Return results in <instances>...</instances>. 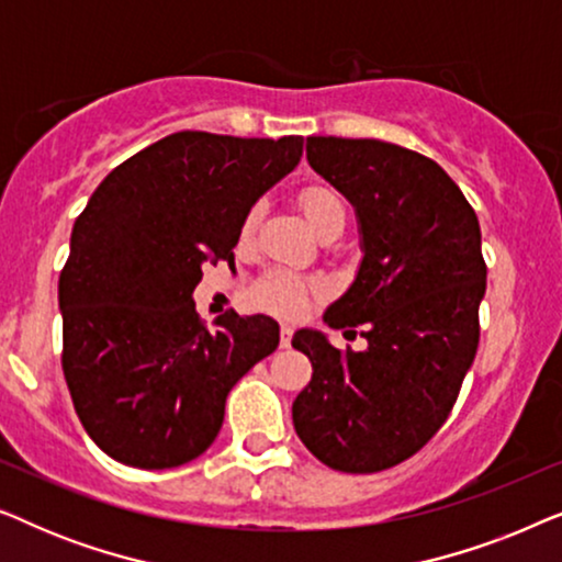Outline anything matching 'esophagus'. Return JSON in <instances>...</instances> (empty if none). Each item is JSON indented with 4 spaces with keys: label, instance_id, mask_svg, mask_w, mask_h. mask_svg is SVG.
I'll return each mask as SVG.
<instances>
[{
    "label": "esophagus",
    "instance_id": "obj_1",
    "mask_svg": "<svg viewBox=\"0 0 562 562\" xmlns=\"http://www.w3.org/2000/svg\"><path fill=\"white\" fill-rule=\"evenodd\" d=\"M291 337H294V329H291L289 325H281V348H289Z\"/></svg>",
    "mask_w": 562,
    "mask_h": 562
}]
</instances>
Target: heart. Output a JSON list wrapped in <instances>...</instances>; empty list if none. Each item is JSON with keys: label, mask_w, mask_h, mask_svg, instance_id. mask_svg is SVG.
<instances>
[{"label": "heart", "mask_w": 562, "mask_h": 562, "mask_svg": "<svg viewBox=\"0 0 562 562\" xmlns=\"http://www.w3.org/2000/svg\"><path fill=\"white\" fill-rule=\"evenodd\" d=\"M299 202H302V210L310 220V225L322 233L327 227H345V220H348V206H345V199L337 194L335 189L329 187H306L299 194ZM260 220H263V204H252L248 212H245L240 235L243 240H248L256 233ZM325 291V283L317 279H304V276L289 273V271H273L268 273L263 281L256 283L252 289V304L260 306V310L281 314V317H299L306 310L312 296H319Z\"/></svg>", "instance_id": "obj_1"}]
</instances>
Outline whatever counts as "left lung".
<instances>
[{"label":"left lung","instance_id":"8db88e82","mask_svg":"<svg viewBox=\"0 0 562 562\" xmlns=\"http://www.w3.org/2000/svg\"><path fill=\"white\" fill-rule=\"evenodd\" d=\"M312 168L356 206L363 263L329 306L363 352L299 329L312 381L294 402L306 450L342 473L389 471L445 425L479 350L486 260L473 206L432 158L368 137H306Z\"/></svg>","mask_w":562,"mask_h":562}]
</instances>
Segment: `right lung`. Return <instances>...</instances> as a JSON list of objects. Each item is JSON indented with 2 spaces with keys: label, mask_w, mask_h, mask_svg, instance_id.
<instances>
[{
  "label": "right lung",
  "mask_w": 562,
  "mask_h": 562,
  "mask_svg": "<svg viewBox=\"0 0 562 562\" xmlns=\"http://www.w3.org/2000/svg\"><path fill=\"white\" fill-rule=\"evenodd\" d=\"M302 135L183 130L99 183L60 271V366L83 429L120 463L164 471L202 456L225 402L279 348L263 314L194 310L202 266L233 260L245 212L302 158Z\"/></svg>",
  "instance_id": "add662e5"
}]
</instances>
